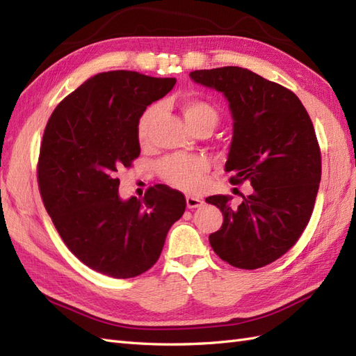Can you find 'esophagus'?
Instances as JSON below:
<instances>
[{"mask_svg":"<svg viewBox=\"0 0 356 356\" xmlns=\"http://www.w3.org/2000/svg\"><path fill=\"white\" fill-rule=\"evenodd\" d=\"M203 205V200L199 197H194V195H186V207L190 209L200 208Z\"/></svg>","mask_w":356,"mask_h":356,"instance_id":"esophagus-1","label":"esophagus"}]
</instances>
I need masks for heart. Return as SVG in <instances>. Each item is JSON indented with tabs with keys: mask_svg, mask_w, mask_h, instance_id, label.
<instances>
[{
	"mask_svg": "<svg viewBox=\"0 0 356 356\" xmlns=\"http://www.w3.org/2000/svg\"><path fill=\"white\" fill-rule=\"evenodd\" d=\"M180 110L190 125L191 130H197L200 127H208L213 130L218 120V111L211 102L202 99L199 96L188 95L180 101ZM159 108L151 105L142 113L138 120V140L140 145H148L157 119ZM209 170V162L200 156H170L159 163L157 171L165 184H168L177 190L194 191L202 185L203 176Z\"/></svg>",
	"mask_w": 356,
	"mask_h": 356,
	"instance_id": "1",
	"label": "heart"
}]
</instances>
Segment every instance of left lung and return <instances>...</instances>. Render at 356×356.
<instances>
[{
	"label": "left lung",
	"mask_w": 356,
	"mask_h": 356,
	"mask_svg": "<svg viewBox=\"0 0 356 356\" xmlns=\"http://www.w3.org/2000/svg\"><path fill=\"white\" fill-rule=\"evenodd\" d=\"M190 78L222 92L234 119L225 170L254 193L232 209L228 195H211L223 225L211 234L214 252L231 266L257 269L297 243L312 216L321 180L314 124L291 90L241 67L194 70Z\"/></svg>",
	"instance_id": "left-lung-1"
}]
</instances>
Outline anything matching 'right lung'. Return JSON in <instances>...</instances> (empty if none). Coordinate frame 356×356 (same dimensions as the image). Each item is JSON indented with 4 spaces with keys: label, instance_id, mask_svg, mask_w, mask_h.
I'll list each match as a JSON object with an SVG mask.
<instances>
[{
    "label": "right lung",
    "instance_id": "1",
    "mask_svg": "<svg viewBox=\"0 0 356 356\" xmlns=\"http://www.w3.org/2000/svg\"><path fill=\"white\" fill-rule=\"evenodd\" d=\"M174 84L130 70L97 73L64 97L45 125L38 159L44 207L67 248L104 275L148 270L185 213V195L162 184L142 199L118 194V172L140 154V115Z\"/></svg>",
    "mask_w": 356,
    "mask_h": 356
}]
</instances>
